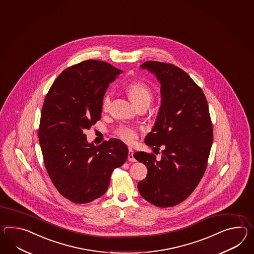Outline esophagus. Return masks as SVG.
<instances>
[{"label": "esophagus", "mask_w": 254, "mask_h": 254, "mask_svg": "<svg viewBox=\"0 0 254 254\" xmlns=\"http://www.w3.org/2000/svg\"><path fill=\"white\" fill-rule=\"evenodd\" d=\"M127 159H128V161H132V162L136 161V159L134 158V150L131 149V148L128 149V156H127Z\"/></svg>", "instance_id": "1"}]
</instances>
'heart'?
<instances>
[{
  "label": "heart",
  "mask_w": 254,
  "mask_h": 254,
  "mask_svg": "<svg viewBox=\"0 0 254 254\" xmlns=\"http://www.w3.org/2000/svg\"><path fill=\"white\" fill-rule=\"evenodd\" d=\"M127 92L128 93L130 100L135 105L142 103L149 104L152 97L151 89L143 81H136L130 82L127 86ZM111 98L112 93L110 92H106L102 100V108L104 111H106L109 108L111 104ZM117 134L119 137L128 142L134 141L136 137L135 128L127 125L120 126L117 130Z\"/></svg>",
  "instance_id": "1"
}]
</instances>
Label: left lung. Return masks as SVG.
Here are the masks:
<instances>
[{"mask_svg":"<svg viewBox=\"0 0 254 254\" xmlns=\"http://www.w3.org/2000/svg\"><path fill=\"white\" fill-rule=\"evenodd\" d=\"M140 68L161 84V107L145 143L163 150L161 160L144 151L134 153L148 168L137 188L150 204L170 207L185 201L204 175L213 143L210 115L203 91L186 71L159 62Z\"/></svg>","mask_w":254,"mask_h":254,"instance_id":"1","label":"left lung"}]
</instances>
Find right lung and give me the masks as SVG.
<instances>
[{
    "instance_id": "1",
    "label": "right lung",
    "mask_w": 254,
    "mask_h": 254,
    "mask_svg": "<svg viewBox=\"0 0 254 254\" xmlns=\"http://www.w3.org/2000/svg\"><path fill=\"white\" fill-rule=\"evenodd\" d=\"M121 72L107 62H81L58 76L44 101L38 130L44 163L57 190L76 204L102 196L113 171L127 159L121 140L94 146L84 134L101 119L106 89Z\"/></svg>"
}]
</instances>
